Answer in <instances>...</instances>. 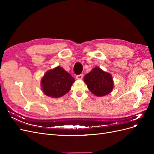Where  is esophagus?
Segmentation results:
<instances>
[{"mask_svg":"<svg viewBox=\"0 0 154 154\" xmlns=\"http://www.w3.org/2000/svg\"><path fill=\"white\" fill-rule=\"evenodd\" d=\"M83 74H78V75H76V79H78V80H82V79L83 78Z\"/></svg>","mask_w":154,"mask_h":154,"instance_id":"34e87169","label":"esophagus"}]
</instances>
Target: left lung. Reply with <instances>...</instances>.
Listing matches in <instances>:
<instances>
[{
  "instance_id": "left-lung-1",
  "label": "left lung",
  "mask_w": 154,
  "mask_h": 154,
  "mask_svg": "<svg viewBox=\"0 0 154 154\" xmlns=\"http://www.w3.org/2000/svg\"><path fill=\"white\" fill-rule=\"evenodd\" d=\"M84 81L90 91L97 96H103L112 91V76L99 67H95L84 76Z\"/></svg>"
}]
</instances>
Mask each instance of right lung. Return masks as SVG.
Returning a JSON list of instances; mask_svg holds the SVG:
<instances>
[{"label":"right lung","mask_w":154,"mask_h":154,"mask_svg":"<svg viewBox=\"0 0 154 154\" xmlns=\"http://www.w3.org/2000/svg\"><path fill=\"white\" fill-rule=\"evenodd\" d=\"M74 81L71 74L62 67H57L45 74L41 85L45 95L60 97L69 91Z\"/></svg>","instance_id":"1"}]
</instances>
